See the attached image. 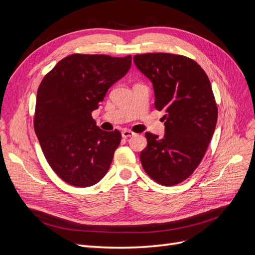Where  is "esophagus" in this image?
Wrapping results in <instances>:
<instances>
[{"label": "esophagus", "instance_id": "34e87169", "mask_svg": "<svg viewBox=\"0 0 255 255\" xmlns=\"http://www.w3.org/2000/svg\"><path fill=\"white\" fill-rule=\"evenodd\" d=\"M121 135H122L123 138H128V137L134 136L135 133L132 132V130H129V129H123L121 132Z\"/></svg>", "mask_w": 255, "mask_h": 255}]
</instances>
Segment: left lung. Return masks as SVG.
<instances>
[{
	"label": "left lung",
	"mask_w": 255,
	"mask_h": 255,
	"mask_svg": "<svg viewBox=\"0 0 255 255\" xmlns=\"http://www.w3.org/2000/svg\"><path fill=\"white\" fill-rule=\"evenodd\" d=\"M154 88L155 109L165 111V135L145 133L141 165L152 180L172 186L201 163L217 123L218 109L206 73L195 60L169 53L134 56Z\"/></svg>",
	"instance_id": "left-lung-1"
}]
</instances>
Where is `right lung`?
I'll return each instance as SVG.
<instances>
[{
    "instance_id": "1",
    "label": "right lung",
    "mask_w": 255,
    "mask_h": 255,
    "mask_svg": "<svg viewBox=\"0 0 255 255\" xmlns=\"http://www.w3.org/2000/svg\"><path fill=\"white\" fill-rule=\"evenodd\" d=\"M130 65V55L72 54L58 61L41 81L35 133L53 171L66 183L92 186L109 171L121 133L97 127L91 113Z\"/></svg>"
}]
</instances>
